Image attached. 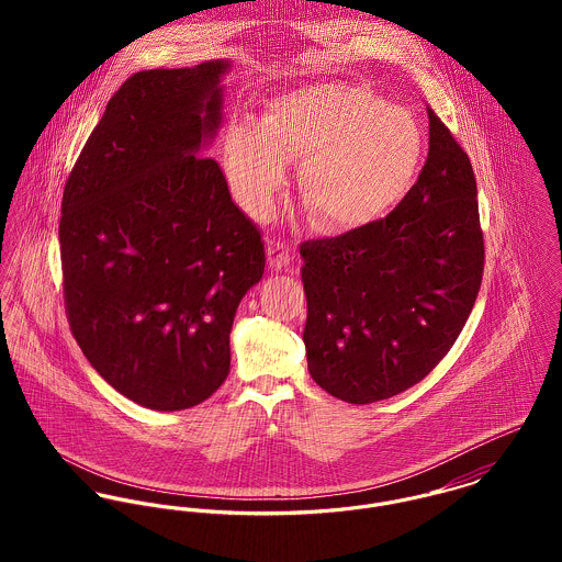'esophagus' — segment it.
<instances>
[{"label": "esophagus", "mask_w": 562, "mask_h": 562, "mask_svg": "<svg viewBox=\"0 0 562 562\" xmlns=\"http://www.w3.org/2000/svg\"><path fill=\"white\" fill-rule=\"evenodd\" d=\"M268 261H270V266H272L274 270L288 268L290 261H292V250H290V246H288L285 241L274 240V238H272V240L268 241Z\"/></svg>", "instance_id": "esophagus-1"}]
</instances>
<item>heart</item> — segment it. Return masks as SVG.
Segmentation results:
<instances>
[{
	"mask_svg": "<svg viewBox=\"0 0 562 562\" xmlns=\"http://www.w3.org/2000/svg\"><path fill=\"white\" fill-rule=\"evenodd\" d=\"M424 134L411 112L372 90L326 81L268 101L259 127L234 123L225 138L232 192L263 216L285 183V161H301L299 194L328 232L361 229L390 214L413 188Z\"/></svg>",
	"mask_w": 562,
	"mask_h": 562,
	"instance_id": "b5f03b06",
	"label": "heart"
}]
</instances>
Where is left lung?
<instances>
[{"instance_id": "8db88e82", "label": "left lung", "mask_w": 562, "mask_h": 562, "mask_svg": "<svg viewBox=\"0 0 562 562\" xmlns=\"http://www.w3.org/2000/svg\"><path fill=\"white\" fill-rule=\"evenodd\" d=\"M476 194L472 161L428 108V158L401 205L301 244L307 368L326 394L387 401L448 355L481 290Z\"/></svg>"}]
</instances>
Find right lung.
Here are the masks:
<instances>
[{
  "label": "right lung",
  "instance_id": "add662e5",
  "mask_svg": "<svg viewBox=\"0 0 562 562\" xmlns=\"http://www.w3.org/2000/svg\"><path fill=\"white\" fill-rule=\"evenodd\" d=\"M227 67L123 81L65 183L71 333L119 394L154 411L190 408L225 383L236 310L266 266L218 161L196 156L221 125Z\"/></svg>",
  "mask_w": 562,
  "mask_h": 562
}]
</instances>
